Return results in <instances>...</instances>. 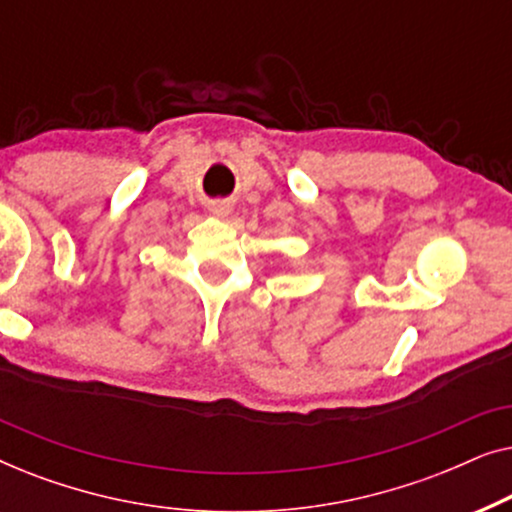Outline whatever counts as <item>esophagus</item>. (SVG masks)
<instances>
[{
    "label": "esophagus",
    "instance_id": "obj_1",
    "mask_svg": "<svg viewBox=\"0 0 512 512\" xmlns=\"http://www.w3.org/2000/svg\"><path fill=\"white\" fill-rule=\"evenodd\" d=\"M230 212H233V205L226 200H214L209 202V214L216 216V219H226V216H230Z\"/></svg>",
    "mask_w": 512,
    "mask_h": 512
}]
</instances>
